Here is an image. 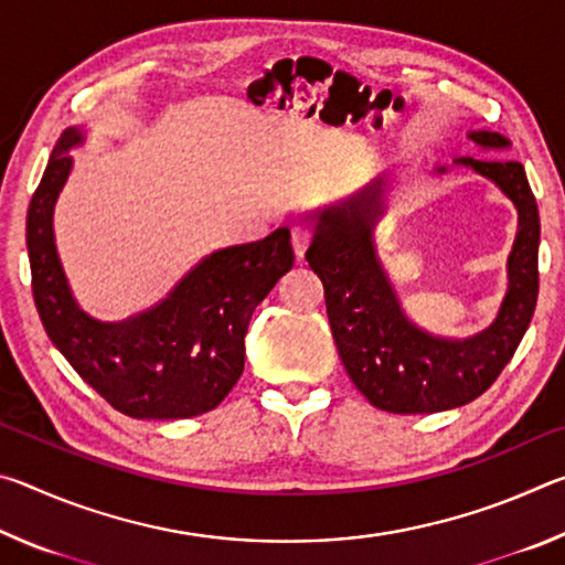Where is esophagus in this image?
<instances>
[{"label":"esophagus","instance_id":"1","mask_svg":"<svg viewBox=\"0 0 565 565\" xmlns=\"http://www.w3.org/2000/svg\"><path fill=\"white\" fill-rule=\"evenodd\" d=\"M309 244H311V228L306 224L291 226V246H294L296 259H299V262L303 259V254H306V248H309Z\"/></svg>","mask_w":565,"mask_h":565}]
</instances>
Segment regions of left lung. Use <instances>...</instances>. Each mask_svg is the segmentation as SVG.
I'll use <instances>...</instances> for the list:
<instances>
[{
  "mask_svg": "<svg viewBox=\"0 0 565 565\" xmlns=\"http://www.w3.org/2000/svg\"><path fill=\"white\" fill-rule=\"evenodd\" d=\"M481 149H509L499 131H468ZM456 167L493 181L519 212L509 254V289L489 329L446 339L420 329L401 306L381 264L376 224L386 212L391 171L356 194L313 212L306 262L319 274L343 369L371 404L388 414H436L471 404L489 388L519 349L539 299V206L519 161L454 159ZM446 167L436 169L444 174Z\"/></svg>",
  "mask_w": 565,
  "mask_h": 565,
  "instance_id": "8db88e82",
  "label": "left lung"
}]
</instances>
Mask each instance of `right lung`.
<instances>
[{"label":"right lung","mask_w":565,"mask_h":565,"mask_svg":"<svg viewBox=\"0 0 565 565\" xmlns=\"http://www.w3.org/2000/svg\"><path fill=\"white\" fill-rule=\"evenodd\" d=\"M84 139L82 127L64 129L26 214L32 291L46 337L121 414L161 420L206 414L242 376L254 309L294 266L289 228L209 254L137 317L94 319L74 299L54 242V206L74 164L70 151Z\"/></svg>","instance_id":"obj_1"}]
</instances>
